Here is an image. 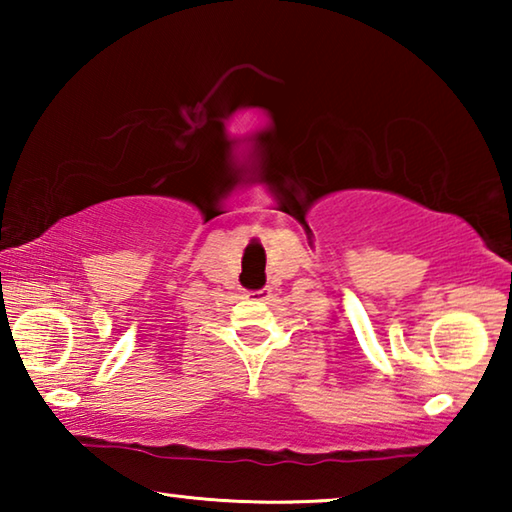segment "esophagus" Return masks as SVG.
<instances>
[{"label":"esophagus","mask_w":512,"mask_h":512,"mask_svg":"<svg viewBox=\"0 0 512 512\" xmlns=\"http://www.w3.org/2000/svg\"><path fill=\"white\" fill-rule=\"evenodd\" d=\"M248 298H253V300H259V302H268L273 298V291L268 289V287H264V289H259V291H248Z\"/></svg>","instance_id":"obj_1"}]
</instances>
